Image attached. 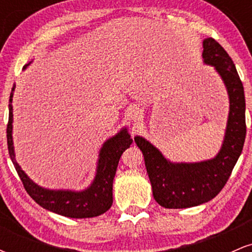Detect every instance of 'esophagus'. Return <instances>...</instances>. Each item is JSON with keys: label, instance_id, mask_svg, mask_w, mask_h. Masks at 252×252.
I'll use <instances>...</instances> for the list:
<instances>
[{"label": "esophagus", "instance_id": "esophagus-1", "mask_svg": "<svg viewBox=\"0 0 252 252\" xmlns=\"http://www.w3.org/2000/svg\"><path fill=\"white\" fill-rule=\"evenodd\" d=\"M142 110H140L138 108H134L130 110L129 112V118L131 121H134V122H137V121H141V118H142Z\"/></svg>", "mask_w": 252, "mask_h": 252}]
</instances>
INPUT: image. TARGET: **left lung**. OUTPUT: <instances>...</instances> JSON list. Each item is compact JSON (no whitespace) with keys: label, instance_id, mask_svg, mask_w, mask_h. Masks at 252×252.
Wrapping results in <instances>:
<instances>
[{"label":"left lung","instance_id":"8db88e82","mask_svg":"<svg viewBox=\"0 0 252 252\" xmlns=\"http://www.w3.org/2000/svg\"><path fill=\"white\" fill-rule=\"evenodd\" d=\"M202 62L221 78L228 96V116L218 154L199 162H173L142 136L135 142L144 156L153 195L164 209H187L212 200L225 186L242 154L245 126L244 88L226 51L212 37L202 41Z\"/></svg>","mask_w":252,"mask_h":252}]
</instances>
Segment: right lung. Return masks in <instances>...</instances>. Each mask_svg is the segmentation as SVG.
I'll use <instances>...</instances> for the list:
<instances>
[{
  "mask_svg": "<svg viewBox=\"0 0 252 252\" xmlns=\"http://www.w3.org/2000/svg\"><path fill=\"white\" fill-rule=\"evenodd\" d=\"M32 62L26 63L24 70ZM15 84L9 97V120L7 126V142L9 156L25 189L36 204L45 210L68 218H92L103 215L112 205V184L116 174L121 155L132 143L126 128H122L116 135L103 143L98 154L96 174L89 187L82 190L50 189L39 186L22 170L16 162L13 142V96Z\"/></svg>",
  "mask_w": 252,
  "mask_h": 252,
  "instance_id": "1",
  "label": "right lung"
}]
</instances>
